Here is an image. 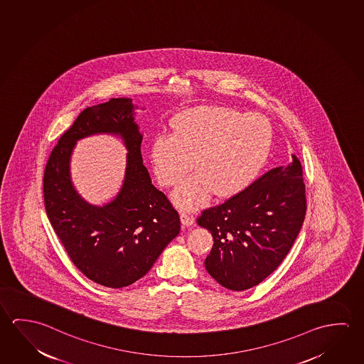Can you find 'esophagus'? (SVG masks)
Wrapping results in <instances>:
<instances>
[{"instance_id":"esophagus-1","label":"esophagus","mask_w":364,"mask_h":364,"mask_svg":"<svg viewBox=\"0 0 364 364\" xmlns=\"http://www.w3.org/2000/svg\"><path fill=\"white\" fill-rule=\"evenodd\" d=\"M180 220H181L183 226H191L194 223V218L191 215H186V213H181L180 215Z\"/></svg>"}]
</instances>
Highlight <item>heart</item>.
Segmentation results:
<instances>
[{
	"label": "heart",
	"mask_w": 364,
	"mask_h": 364,
	"mask_svg": "<svg viewBox=\"0 0 364 364\" xmlns=\"http://www.w3.org/2000/svg\"><path fill=\"white\" fill-rule=\"evenodd\" d=\"M173 134H159L151 144L154 173L173 191L179 208L194 210L210 198L230 199L247 191L268 161L273 129L262 114L232 107H198L178 114Z\"/></svg>",
	"instance_id": "b5f03b06"
}]
</instances>
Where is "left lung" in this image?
Masks as SVG:
<instances>
[{
  "label": "left lung",
  "instance_id": "8db88e82",
  "mask_svg": "<svg viewBox=\"0 0 364 364\" xmlns=\"http://www.w3.org/2000/svg\"><path fill=\"white\" fill-rule=\"evenodd\" d=\"M292 159L198 218L215 241L205 269L227 289L245 291L262 283L297 239L307 207L302 165Z\"/></svg>",
  "mask_w": 364,
  "mask_h": 364
}]
</instances>
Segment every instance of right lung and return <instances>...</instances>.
Masks as SVG:
<instances>
[{
	"instance_id": "1",
	"label": "right lung",
	"mask_w": 364,
	"mask_h": 364,
	"mask_svg": "<svg viewBox=\"0 0 364 364\" xmlns=\"http://www.w3.org/2000/svg\"><path fill=\"white\" fill-rule=\"evenodd\" d=\"M134 109L127 97L86 107L60 138L43 178L47 215L68 257L89 279L109 288L129 286L147 274L180 232L178 212L144 166V136ZM94 134L118 135L129 151L124 185L104 206L86 203L69 173L74 144Z\"/></svg>"
}]
</instances>
